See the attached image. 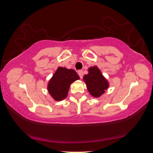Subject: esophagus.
I'll use <instances>...</instances> for the list:
<instances>
[{"mask_svg":"<svg viewBox=\"0 0 153 153\" xmlns=\"http://www.w3.org/2000/svg\"><path fill=\"white\" fill-rule=\"evenodd\" d=\"M78 73L79 76H80V78H82V75H83V73H82V71H78Z\"/></svg>","mask_w":153,"mask_h":153,"instance_id":"obj_1","label":"esophagus"}]
</instances>
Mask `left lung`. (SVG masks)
<instances>
[{"label":"left lung","mask_w":153,"mask_h":153,"mask_svg":"<svg viewBox=\"0 0 153 153\" xmlns=\"http://www.w3.org/2000/svg\"><path fill=\"white\" fill-rule=\"evenodd\" d=\"M88 71V73L83 76L87 90L93 97L99 98L108 88L109 82L97 66L90 67Z\"/></svg>","instance_id":"1"}]
</instances>
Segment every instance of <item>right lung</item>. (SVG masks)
Masks as SVG:
<instances>
[{"label": "right lung", "instance_id": "1", "mask_svg": "<svg viewBox=\"0 0 153 153\" xmlns=\"http://www.w3.org/2000/svg\"><path fill=\"white\" fill-rule=\"evenodd\" d=\"M80 79L73 69L58 67L47 83V91L54 101H59L68 96L71 84Z\"/></svg>", "mask_w": 153, "mask_h": 153}]
</instances>
